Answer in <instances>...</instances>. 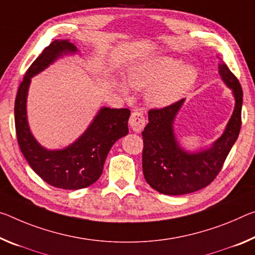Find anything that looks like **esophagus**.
<instances>
[{
    "mask_svg": "<svg viewBox=\"0 0 255 255\" xmlns=\"http://www.w3.org/2000/svg\"><path fill=\"white\" fill-rule=\"evenodd\" d=\"M129 124H130V127L132 128V130L135 131L142 130L145 126V124H146L144 113L142 111L132 112L130 118H129Z\"/></svg>",
    "mask_w": 255,
    "mask_h": 255,
    "instance_id": "34e87169",
    "label": "esophagus"
}]
</instances>
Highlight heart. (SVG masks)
<instances>
[{"mask_svg":"<svg viewBox=\"0 0 255 255\" xmlns=\"http://www.w3.org/2000/svg\"><path fill=\"white\" fill-rule=\"evenodd\" d=\"M196 79V70L191 64H180L171 58H159L139 62L129 68L127 83L135 90L148 88L147 100L152 106L165 107L184 95ZM128 94L125 85H120Z\"/></svg>","mask_w":255,"mask_h":255,"instance_id":"obj_1","label":"heart"}]
</instances>
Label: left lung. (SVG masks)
Instances as JSON below:
<instances>
[{
	"instance_id": "8db88e82",
	"label": "left lung",
	"mask_w": 255,
	"mask_h": 255,
	"mask_svg": "<svg viewBox=\"0 0 255 255\" xmlns=\"http://www.w3.org/2000/svg\"><path fill=\"white\" fill-rule=\"evenodd\" d=\"M219 74L233 90L236 103L225 132L209 149L187 153L179 147L172 124L184 99L148 111V124L142 132L143 173L147 184L161 194L184 195L207 187L220 172L240 135L243 91L227 64H219Z\"/></svg>"
}]
</instances>
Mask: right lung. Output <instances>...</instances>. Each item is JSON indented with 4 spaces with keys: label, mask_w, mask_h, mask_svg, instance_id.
<instances>
[{
    "label": "right lung",
    "mask_w": 255,
    "mask_h": 255,
    "mask_svg": "<svg viewBox=\"0 0 255 255\" xmlns=\"http://www.w3.org/2000/svg\"><path fill=\"white\" fill-rule=\"evenodd\" d=\"M77 48L69 40H54L44 48L28 68L14 101L15 134L19 147L31 169L48 185L63 189H80L94 184L102 175L112 145L128 134L129 109L102 108L87 130L67 148L48 151L36 142L27 123L26 99L30 78Z\"/></svg>",
    "instance_id": "right-lung-1"
}]
</instances>
